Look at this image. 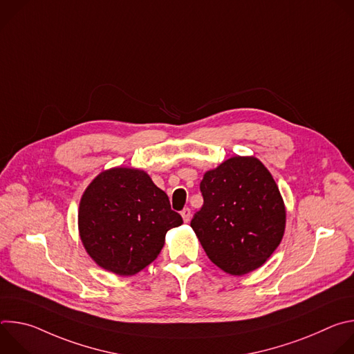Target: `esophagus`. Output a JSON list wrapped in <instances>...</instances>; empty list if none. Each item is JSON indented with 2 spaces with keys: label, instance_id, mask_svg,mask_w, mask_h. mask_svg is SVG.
I'll return each mask as SVG.
<instances>
[{
  "label": "esophagus",
  "instance_id": "1",
  "mask_svg": "<svg viewBox=\"0 0 354 354\" xmlns=\"http://www.w3.org/2000/svg\"><path fill=\"white\" fill-rule=\"evenodd\" d=\"M180 216L183 218L185 223H187L190 220V209L189 207H185L182 212H180Z\"/></svg>",
  "mask_w": 354,
  "mask_h": 354
}]
</instances>
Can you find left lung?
Wrapping results in <instances>:
<instances>
[{"label": "left lung", "instance_id": "left-lung-1", "mask_svg": "<svg viewBox=\"0 0 354 354\" xmlns=\"http://www.w3.org/2000/svg\"><path fill=\"white\" fill-rule=\"evenodd\" d=\"M203 206L193 216L209 259L241 276L261 268L279 246L286 207L268 168L255 157H232L200 182Z\"/></svg>", "mask_w": 354, "mask_h": 354}]
</instances>
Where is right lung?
I'll use <instances>...</instances> for the list:
<instances>
[{"instance_id": "obj_1", "label": "right lung", "mask_w": 354, "mask_h": 354, "mask_svg": "<svg viewBox=\"0 0 354 354\" xmlns=\"http://www.w3.org/2000/svg\"><path fill=\"white\" fill-rule=\"evenodd\" d=\"M183 223L169 198L140 169L112 168L85 189L78 210L80 236L88 255L119 276L154 262L167 231Z\"/></svg>"}]
</instances>
